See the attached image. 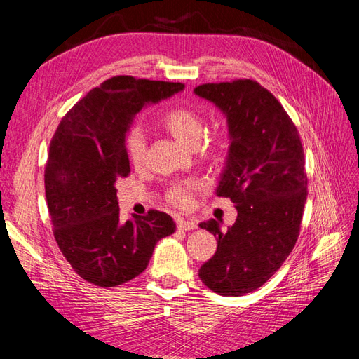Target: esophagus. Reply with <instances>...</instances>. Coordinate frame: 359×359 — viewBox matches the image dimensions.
<instances>
[{
  "instance_id": "1",
  "label": "esophagus",
  "mask_w": 359,
  "mask_h": 359,
  "mask_svg": "<svg viewBox=\"0 0 359 359\" xmlns=\"http://www.w3.org/2000/svg\"><path fill=\"white\" fill-rule=\"evenodd\" d=\"M197 225H196V222L194 220H187V219H179L177 220V228L179 230H184V231H191V230H194Z\"/></svg>"
}]
</instances>
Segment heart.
<instances>
[{
	"instance_id": "1",
	"label": "heart",
	"mask_w": 359,
	"mask_h": 359,
	"mask_svg": "<svg viewBox=\"0 0 359 359\" xmlns=\"http://www.w3.org/2000/svg\"><path fill=\"white\" fill-rule=\"evenodd\" d=\"M162 125L175 140L184 143L185 147H196L205 134V120L199 112L187 108V106H174L168 109L160 117ZM228 139L225 134H219L212 139L210 151L215 157H220L226 149ZM125 151L129 163L133 166H142L147 152V142L144 135L139 128H131L125 135ZM197 189H201V184L197 182H177V184L168 188L166 197L172 205L179 208H188L193 203V197Z\"/></svg>"
}]
</instances>
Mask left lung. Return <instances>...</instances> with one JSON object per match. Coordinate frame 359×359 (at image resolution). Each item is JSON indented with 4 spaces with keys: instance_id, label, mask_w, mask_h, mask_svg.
Here are the masks:
<instances>
[{
    "instance_id": "left-lung-1",
    "label": "left lung",
    "mask_w": 359,
    "mask_h": 359,
    "mask_svg": "<svg viewBox=\"0 0 359 359\" xmlns=\"http://www.w3.org/2000/svg\"><path fill=\"white\" fill-rule=\"evenodd\" d=\"M194 94L226 117L230 148L216 194L238 210L225 233L215 219L199 224L217 239L199 278L215 293L242 296L280 269L299 236L307 199L302 143L276 97L255 80L207 83Z\"/></svg>"
}]
</instances>
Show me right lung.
I'll return each mask as SVG.
<instances>
[{
	"instance_id": "1",
	"label": "right lung",
	"mask_w": 359,
	"mask_h": 359,
	"mask_svg": "<svg viewBox=\"0 0 359 359\" xmlns=\"http://www.w3.org/2000/svg\"><path fill=\"white\" fill-rule=\"evenodd\" d=\"M182 83L118 75L81 98L60 121L44 170L53 236L80 278L116 287L147 269L156 243L175 231L166 212L120 220L117 188L128 177L125 135L144 106L184 90Z\"/></svg>"
}]
</instances>
